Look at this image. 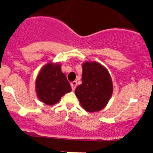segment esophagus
<instances>
[{
	"instance_id": "esophagus-1",
	"label": "esophagus",
	"mask_w": 153,
	"mask_h": 153,
	"mask_svg": "<svg viewBox=\"0 0 153 153\" xmlns=\"http://www.w3.org/2000/svg\"><path fill=\"white\" fill-rule=\"evenodd\" d=\"M71 87H72V90L74 91L75 88H76V86H77V81H73L71 83Z\"/></svg>"
}]
</instances>
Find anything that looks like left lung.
<instances>
[{"instance_id":"left-lung-1","label":"left lung","mask_w":153,"mask_h":153,"mask_svg":"<svg viewBox=\"0 0 153 153\" xmlns=\"http://www.w3.org/2000/svg\"><path fill=\"white\" fill-rule=\"evenodd\" d=\"M82 65V84L76 88L75 95L84 109L99 111L106 106L113 93L110 74L99 62H85Z\"/></svg>"}]
</instances>
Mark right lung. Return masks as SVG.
I'll list each match as a JSON object with an SVG mask.
<instances>
[{
	"mask_svg": "<svg viewBox=\"0 0 153 153\" xmlns=\"http://www.w3.org/2000/svg\"><path fill=\"white\" fill-rule=\"evenodd\" d=\"M71 91V85L61 71L59 62H49L42 68L36 79V92L40 101L47 105H54Z\"/></svg>",
	"mask_w": 153,
	"mask_h": 153,
	"instance_id": "1",
	"label": "right lung"
}]
</instances>
